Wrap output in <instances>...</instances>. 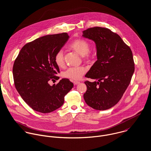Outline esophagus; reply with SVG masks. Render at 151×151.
Masks as SVG:
<instances>
[{
    "label": "esophagus",
    "mask_w": 151,
    "mask_h": 151,
    "mask_svg": "<svg viewBox=\"0 0 151 151\" xmlns=\"http://www.w3.org/2000/svg\"><path fill=\"white\" fill-rule=\"evenodd\" d=\"M73 83H74V84L75 85H77V84H78L80 83V82H79V81H74Z\"/></svg>",
    "instance_id": "1"
}]
</instances>
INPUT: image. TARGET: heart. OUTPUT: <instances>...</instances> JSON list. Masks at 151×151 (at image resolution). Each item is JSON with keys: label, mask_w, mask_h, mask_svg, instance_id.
<instances>
[{"label": "heart", "mask_w": 151, "mask_h": 151, "mask_svg": "<svg viewBox=\"0 0 151 151\" xmlns=\"http://www.w3.org/2000/svg\"><path fill=\"white\" fill-rule=\"evenodd\" d=\"M91 43L83 38H78L74 40L69 45V47L82 56L85 60H91L95 57L94 52L90 50ZM54 61L58 67H62L65 65L64 53L62 50H59L55 55ZM86 72V68L83 66L73 67L67 69L63 73L65 78L78 80H80Z\"/></svg>", "instance_id": "b5f03b06"}]
</instances>
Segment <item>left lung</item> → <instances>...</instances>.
<instances>
[{"instance_id":"left-lung-1","label":"left lung","mask_w":151,"mask_h":151,"mask_svg":"<svg viewBox=\"0 0 151 151\" xmlns=\"http://www.w3.org/2000/svg\"><path fill=\"white\" fill-rule=\"evenodd\" d=\"M83 37L95 41L98 58L86 75L98 81L84 82V99L90 107L105 110L119 102L129 86L135 70L132 53L117 34L106 28H88Z\"/></svg>"}]
</instances>
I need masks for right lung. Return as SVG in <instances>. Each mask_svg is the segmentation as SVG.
Segmentation results:
<instances>
[{"mask_svg": "<svg viewBox=\"0 0 151 151\" xmlns=\"http://www.w3.org/2000/svg\"><path fill=\"white\" fill-rule=\"evenodd\" d=\"M69 38L67 33L47 35L25 44L15 59L13 74L15 87L25 102L42 113L62 106L65 95L73 83L62 79L52 86L49 81L58 80L59 68L54 61L55 54Z\"/></svg>", "mask_w": 151, "mask_h": 151, "instance_id": "1", "label": "right lung"}]
</instances>
